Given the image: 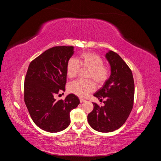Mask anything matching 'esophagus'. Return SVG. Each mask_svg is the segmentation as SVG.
Segmentation results:
<instances>
[{
    "instance_id": "34e87169",
    "label": "esophagus",
    "mask_w": 161,
    "mask_h": 161,
    "mask_svg": "<svg viewBox=\"0 0 161 161\" xmlns=\"http://www.w3.org/2000/svg\"><path fill=\"white\" fill-rule=\"evenodd\" d=\"M85 99H82V98H80V103H83V102H85Z\"/></svg>"
}]
</instances>
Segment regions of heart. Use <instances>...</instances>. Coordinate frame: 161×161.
<instances>
[{
    "label": "heart",
    "mask_w": 161,
    "mask_h": 161,
    "mask_svg": "<svg viewBox=\"0 0 161 161\" xmlns=\"http://www.w3.org/2000/svg\"><path fill=\"white\" fill-rule=\"evenodd\" d=\"M81 69H88L87 78L93 79L97 83L103 84L108 79L109 69L103 64V60L95 53L86 52L79 58H70L67 63L66 74L70 79L77 76ZM95 82L91 80H76L69 84V91L80 97H86L95 90Z\"/></svg>",
    "instance_id": "heart-1"
}]
</instances>
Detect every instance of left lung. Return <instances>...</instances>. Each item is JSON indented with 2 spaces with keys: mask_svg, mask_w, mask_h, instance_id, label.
Instances as JSON below:
<instances>
[{
  "mask_svg": "<svg viewBox=\"0 0 161 161\" xmlns=\"http://www.w3.org/2000/svg\"><path fill=\"white\" fill-rule=\"evenodd\" d=\"M111 67V75L94 94L104 106L93 103L94 108L87 116L91 127L100 132L119 129L127 120L132 109L134 82L132 72L118 53L109 50L105 54Z\"/></svg>",
  "mask_w": 161,
  "mask_h": 161,
  "instance_id": "1",
  "label": "left lung"
}]
</instances>
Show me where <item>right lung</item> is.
<instances>
[{
  "label": "right lung",
  "instance_id": "1",
  "mask_svg": "<svg viewBox=\"0 0 161 161\" xmlns=\"http://www.w3.org/2000/svg\"><path fill=\"white\" fill-rule=\"evenodd\" d=\"M74 53L73 46H56L31 62L24 83V101L33 122L48 132H58L70 124V113L80 101L74 94L64 100L55 99L65 91L66 66Z\"/></svg>",
  "mask_w": 161,
  "mask_h": 161
}]
</instances>
